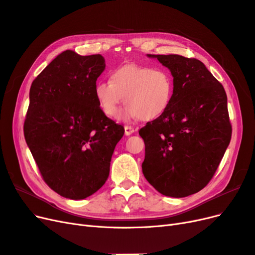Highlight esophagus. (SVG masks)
I'll return each instance as SVG.
<instances>
[{
    "instance_id": "1",
    "label": "esophagus",
    "mask_w": 255,
    "mask_h": 255,
    "mask_svg": "<svg viewBox=\"0 0 255 255\" xmlns=\"http://www.w3.org/2000/svg\"><path fill=\"white\" fill-rule=\"evenodd\" d=\"M134 128L133 127H131V126H125V134L126 135H130V134H132L133 132H134Z\"/></svg>"
}]
</instances>
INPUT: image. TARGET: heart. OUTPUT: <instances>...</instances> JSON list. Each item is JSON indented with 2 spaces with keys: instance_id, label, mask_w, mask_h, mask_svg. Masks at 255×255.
<instances>
[{
  "instance_id": "b5f03b06",
  "label": "heart",
  "mask_w": 255,
  "mask_h": 255,
  "mask_svg": "<svg viewBox=\"0 0 255 255\" xmlns=\"http://www.w3.org/2000/svg\"><path fill=\"white\" fill-rule=\"evenodd\" d=\"M94 91L106 116L116 117L124 98L128 106L121 113L122 119L152 121L168 109L174 81L166 70L130 63L114 69L110 81H98Z\"/></svg>"
}]
</instances>
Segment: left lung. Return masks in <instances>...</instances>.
Here are the masks:
<instances>
[{
    "label": "left lung",
    "instance_id": "8db88e82",
    "mask_svg": "<svg viewBox=\"0 0 255 255\" xmlns=\"http://www.w3.org/2000/svg\"><path fill=\"white\" fill-rule=\"evenodd\" d=\"M174 81L168 109L138 131L144 177L164 196L182 198L207 185L223 159L232 128L225 89L205 65L180 55H150Z\"/></svg>",
    "mask_w": 255,
    "mask_h": 255
}]
</instances>
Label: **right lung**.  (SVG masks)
Segmentation results:
<instances>
[{"label": "right lung", "mask_w": 255, "mask_h": 255, "mask_svg": "<svg viewBox=\"0 0 255 255\" xmlns=\"http://www.w3.org/2000/svg\"><path fill=\"white\" fill-rule=\"evenodd\" d=\"M102 55L64 51L29 90L24 136L44 181L57 194L85 199L105 184L124 127L108 119L95 96Z\"/></svg>", "instance_id": "obj_1"}]
</instances>
